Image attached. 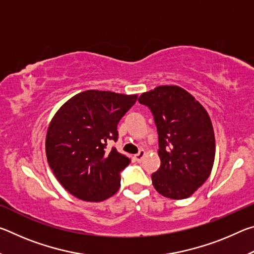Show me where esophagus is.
Segmentation results:
<instances>
[{"instance_id": "obj_1", "label": "esophagus", "mask_w": 254, "mask_h": 254, "mask_svg": "<svg viewBox=\"0 0 254 254\" xmlns=\"http://www.w3.org/2000/svg\"><path fill=\"white\" fill-rule=\"evenodd\" d=\"M144 156H145V151H144V150H140L139 153H136L135 156H134V158H135V160H136L137 162H141V161L143 160Z\"/></svg>"}]
</instances>
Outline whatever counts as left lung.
<instances>
[{"label": "left lung", "mask_w": 254, "mask_h": 254, "mask_svg": "<svg viewBox=\"0 0 254 254\" xmlns=\"http://www.w3.org/2000/svg\"><path fill=\"white\" fill-rule=\"evenodd\" d=\"M157 127L161 165L151 176L162 196L184 199L209 177L215 158V136L208 113L178 86H158L139 97Z\"/></svg>", "instance_id": "1"}]
</instances>
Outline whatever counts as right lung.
<instances>
[{
  "label": "right lung",
  "mask_w": 254,
  "mask_h": 254,
  "mask_svg": "<svg viewBox=\"0 0 254 254\" xmlns=\"http://www.w3.org/2000/svg\"><path fill=\"white\" fill-rule=\"evenodd\" d=\"M136 98L91 89L71 97L51 120L47 159L58 182L77 198L102 201L119 190L130 159L106 145L118 141V124Z\"/></svg>",
  "instance_id": "obj_1"
}]
</instances>
